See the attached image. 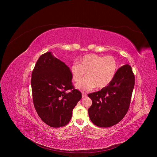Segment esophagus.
<instances>
[{
  "mask_svg": "<svg viewBox=\"0 0 157 157\" xmlns=\"http://www.w3.org/2000/svg\"><path fill=\"white\" fill-rule=\"evenodd\" d=\"M86 97H87V94L86 93H82V98H85Z\"/></svg>",
  "mask_w": 157,
  "mask_h": 157,
  "instance_id": "obj_1",
  "label": "esophagus"
}]
</instances>
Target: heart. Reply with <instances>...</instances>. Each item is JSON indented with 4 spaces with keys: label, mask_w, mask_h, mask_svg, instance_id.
<instances>
[{
    "label": "heart",
    "mask_w": 157,
    "mask_h": 157,
    "mask_svg": "<svg viewBox=\"0 0 157 157\" xmlns=\"http://www.w3.org/2000/svg\"><path fill=\"white\" fill-rule=\"evenodd\" d=\"M79 63L71 66V73L74 81L78 82L84 76H87L76 84L82 91H91L94 87L103 88L110 84L114 79L119 68L118 61L113 56H101L89 54L81 58Z\"/></svg>",
    "instance_id": "1"
}]
</instances>
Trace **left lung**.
<instances>
[{
  "label": "left lung",
  "mask_w": 157,
  "mask_h": 157,
  "mask_svg": "<svg viewBox=\"0 0 157 157\" xmlns=\"http://www.w3.org/2000/svg\"><path fill=\"white\" fill-rule=\"evenodd\" d=\"M135 76L129 64L118 69L116 77L101 91L88 94L92 105L88 109L92 122L101 127H110L119 123L129 109Z\"/></svg>",
  "instance_id": "1"
}]
</instances>
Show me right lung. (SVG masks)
Masks as SVG:
<instances>
[{"label":"right lung","instance_id":"right-lung-1","mask_svg":"<svg viewBox=\"0 0 157 157\" xmlns=\"http://www.w3.org/2000/svg\"><path fill=\"white\" fill-rule=\"evenodd\" d=\"M71 79L69 67L51 52L39 57L32 73L33 102L39 117L50 127H61L68 124L82 98Z\"/></svg>","mask_w":157,"mask_h":157}]
</instances>
